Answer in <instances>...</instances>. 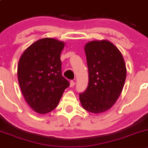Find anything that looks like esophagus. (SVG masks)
I'll return each instance as SVG.
<instances>
[{
    "label": "esophagus",
    "instance_id": "esophagus-1",
    "mask_svg": "<svg viewBox=\"0 0 148 148\" xmlns=\"http://www.w3.org/2000/svg\"><path fill=\"white\" fill-rule=\"evenodd\" d=\"M75 85V82L74 81H71L70 82V87H73V86Z\"/></svg>",
    "mask_w": 148,
    "mask_h": 148
}]
</instances>
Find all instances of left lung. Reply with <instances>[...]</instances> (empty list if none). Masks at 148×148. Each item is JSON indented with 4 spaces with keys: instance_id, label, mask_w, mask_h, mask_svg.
<instances>
[{
    "instance_id": "left-lung-1",
    "label": "left lung",
    "mask_w": 148,
    "mask_h": 148,
    "mask_svg": "<svg viewBox=\"0 0 148 148\" xmlns=\"http://www.w3.org/2000/svg\"><path fill=\"white\" fill-rule=\"evenodd\" d=\"M89 83L79 95L82 106L95 114L110 110L123 89L127 69L120 51L107 40L89 41L84 45Z\"/></svg>"
}]
</instances>
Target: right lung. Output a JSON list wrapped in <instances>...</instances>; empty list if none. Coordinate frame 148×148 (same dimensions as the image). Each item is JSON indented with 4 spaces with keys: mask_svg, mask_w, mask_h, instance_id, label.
<instances>
[{
    "mask_svg": "<svg viewBox=\"0 0 148 148\" xmlns=\"http://www.w3.org/2000/svg\"><path fill=\"white\" fill-rule=\"evenodd\" d=\"M65 43L52 38H41L21 56L17 74L25 100L40 114L57 107L69 83L62 74L60 56Z\"/></svg>",
    "mask_w": 148,
    "mask_h": 148,
    "instance_id": "add662e5",
    "label": "right lung"
}]
</instances>
